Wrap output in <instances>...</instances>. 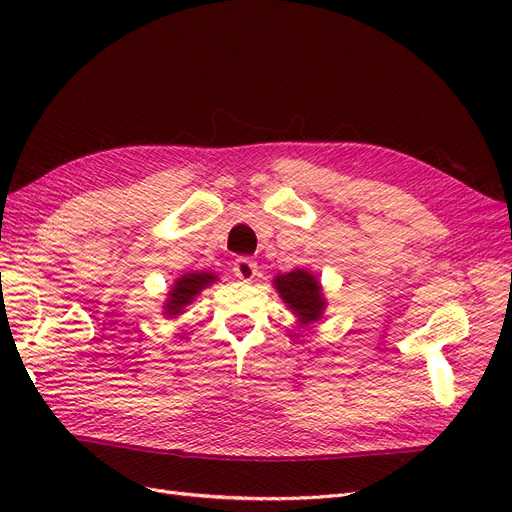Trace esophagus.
<instances>
[{"mask_svg":"<svg viewBox=\"0 0 512 512\" xmlns=\"http://www.w3.org/2000/svg\"><path fill=\"white\" fill-rule=\"evenodd\" d=\"M256 271H258V265H256L252 258H243L241 256V258L235 260V265H232V273H235L239 280H243V282L254 280Z\"/></svg>","mask_w":512,"mask_h":512,"instance_id":"esophagus-1","label":"esophagus"}]
</instances>
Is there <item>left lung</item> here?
Masks as SVG:
<instances>
[{"instance_id":"left-lung-1","label":"left lung","mask_w":512,"mask_h":512,"mask_svg":"<svg viewBox=\"0 0 512 512\" xmlns=\"http://www.w3.org/2000/svg\"><path fill=\"white\" fill-rule=\"evenodd\" d=\"M275 288L282 294V299L288 303V307L294 309V314L299 316L303 324L320 318L324 309V299L320 292V284L314 275H309L307 271L301 269L290 271L286 275H277Z\"/></svg>"}]
</instances>
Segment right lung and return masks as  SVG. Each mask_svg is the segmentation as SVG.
Listing matches in <instances>:
<instances>
[{
    "mask_svg": "<svg viewBox=\"0 0 512 512\" xmlns=\"http://www.w3.org/2000/svg\"><path fill=\"white\" fill-rule=\"evenodd\" d=\"M213 280H215V275H209V273L183 275L181 280H177L173 292H170V299L166 301V316L181 314V309L188 305L200 290L209 286Z\"/></svg>",
    "mask_w": 512,
    "mask_h": 512,
    "instance_id": "right-lung-1",
    "label": "right lung"
}]
</instances>
